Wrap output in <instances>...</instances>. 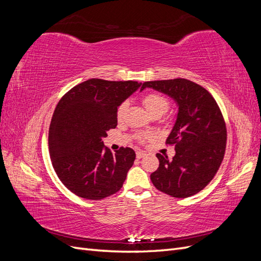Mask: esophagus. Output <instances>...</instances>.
Returning <instances> with one entry per match:
<instances>
[{"label":"esophagus","mask_w":261,"mask_h":261,"mask_svg":"<svg viewBox=\"0 0 261 261\" xmlns=\"http://www.w3.org/2000/svg\"><path fill=\"white\" fill-rule=\"evenodd\" d=\"M145 155H146V152H144V151H137V152H136L137 159H141V158H144Z\"/></svg>","instance_id":"obj_1"}]
</instances>
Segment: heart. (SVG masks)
I'll return each mask as SVG.
<instances>
[{
	"mask_svg": "<svg viewBox=\"0 0 261 261\" xmlns=\"http://www.w3.org/2000/svg\"><path fill=\"white\" fill-rule=\"evenodd\" d=\"M143 103L150 115L154 114V113L164 114L168 111V109L170 107L169 100L164 96H162V94L156 93V92H150V93L145 94V96L143 97ZM127 107H128V103L126 101L122 102V103L118 106L117 111H116V118L118 121H121L123 118L124 113L126 111V109H127ZM139 138L141 140H144L146 138V136H140Z\"/></svg>",
	"mask_w": 261,
	"mask_h": 261,
	"instance_id": "obj_1",
	"label": "heart"
}]
</instances>
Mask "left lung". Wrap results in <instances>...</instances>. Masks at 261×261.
Listing matches in <instances>:
<instances>
[{"instance_id": "left-lung-1", "label": "left lung", "mask_w": 261, "mask_h": 261, "mask_svg": "<svg viewBox=\"0 0 261 261\" xmlns=\"http://www.w3.org/2000/svg\"><path fill=\"white\" fill-rule=\"evenodd\" d=\"M152 88L175 100L178 113L167 139L175 155L156 153L159 168L150 178L160 192L187 198L206 187L222 163L226 147V126L211 93L184 78L145 82L140 90Z\"/></svg>"}]
</instances>
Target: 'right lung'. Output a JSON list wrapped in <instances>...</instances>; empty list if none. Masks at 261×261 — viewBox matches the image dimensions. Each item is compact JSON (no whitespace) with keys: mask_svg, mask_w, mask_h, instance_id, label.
<instances>
[{"mask_svg":"<svg viewBox=\"0 0 261 261\" xmlns=\"http://www.w3.org/2000/svg\"><path fill=\"white\" fill-rule=\"evenodd\" d=\"M140 83L91 78L67 91L54 110L49 128V151L61 181L85 199L100 200L123 186L136 153L105 147L108 130L117 125V107Z\"/></svg>","mask_w":261,"mask_h":261,"instance_id":"1","label":"right lung"}]
</instances>
